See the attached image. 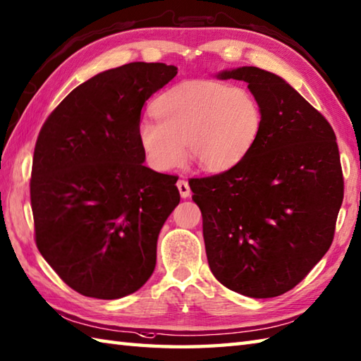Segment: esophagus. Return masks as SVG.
Instances as JSON below:
<instances>
[{
    "instance_id": "esophagus-1",
    "label": "esophagus",
    "mask_w": 361,
    "mask_h": 361,
    "mask_svg": "<svg viewBox=\"0 0 361 361\" xmlns=\"http://www.w3.org/2000/svg\"><path fill=\"white\" fill-rule=\"evenodd\" d=\"M176 188H178V190H180L181 198H188L190 195V188L188 185V181L178 180V181H176Z\"/></svg>"
}]
</instances>
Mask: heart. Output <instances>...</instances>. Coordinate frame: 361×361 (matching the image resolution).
<instances>
[{"mask_svg":"<svg viewBox=\"0 0 361 361\" xmlns=\"http://www.w3.org/2000/svg\"><path fill=\"white\" fill-rule=\"evenodd\" d=\"M155 119H144L137 137L145 158L159 172L181 166L188 149L209 172L234 167L257 141L264 111L248 88L214 80L172 87L153 105Z\"/></svg>","mask_w":361,"mask_h":361,"instance_id":"obj_1","label":"heart"}]
</instances>
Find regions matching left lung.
Listing matches in <instances>:
<instances>
[{
	"label": "left lung",
	"instance_id": "obj_1",
	"mask_svg": "<svg viewBox=\"0 0 361 361\" xmlns=\"http://www.w3.org/2000/svg\"><path fill=\"white\" fill-rule=\"evenodd\" d=\"M217 79L248 83L264 111L257 141L229 171L192 178L212 274L250 298L293 288L334 240L343 172L331 124L279 75L256 66Z\"/></svg>",
	"mask_w": 361,
	"mask_h": 361
}]
</instances>
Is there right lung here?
<instances>
[{
    "label": "right lung",
    "mask_w": 361,
    "mask_h": 361,
    "mask_svg": "<svg viewBox=\"0 0 361 361\" xmlns=\"http://www.w3.org/2000/svg\"><path fill=\"white\" fill-rule=\"evenodd\" d=\"M178 68L133 62L74 88L37 137L30 204L46 262L83 296L118 299L155 270L161 228L180 203L176 176L145 167V101Z\"/></svg>",
    "instance_id": "obj_1"
}]
</instances>
